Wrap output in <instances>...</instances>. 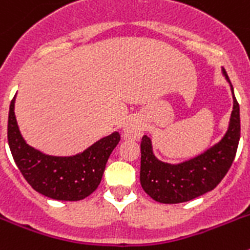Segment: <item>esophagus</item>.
<instances>
[{"instance_id":"1","label":"esophagus","mask_w":250,"mask_h":250,"mask_svg":"<svg viewBox=\"0 0 250 250\" xmlns=\"http://www.w3.org/2000/svg\"><path fill=\"white\" fill-rule=\"evenodd\" d=\"M124 136L130 140H139L143 134V125L138 119H130L125 125H124Z\"/></svg>"}]
</instances>
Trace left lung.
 I'll return each instance as SVG.
<instances>
[{
	"mask_svg": "<svg viewBox=\"0 0 250 250\" xmlns=\"http://www.w3.org/2000/svg\"><path fill=\"white\" fill-rule=\"evenodd\" d=\"M222 72L230 85L233 111L228 130L219 143L189 160L169 164L156 158L149 136L141 139L140 183L155 202L178 204L195 199L213 190L230 169L240 139V114L233 85L224 68Z\"/></svg>",
	"mask_w": 250,
	"mask_h": 250,
	"instance_id": "8db88e82",
	"label": "left lung"
}]
</instances>
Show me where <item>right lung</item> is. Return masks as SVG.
I'll use <instances>...</instances> for the list:
<instances>
[{
	"label": "right lung",
	"mask_w": 250,
	"mask_h": 250,
	"mask_svg": "<svg viewBox=\"0 0 250 250\" xmlns=\"http://www.w3.org/2000/svg\"><path fill=\"white\" fill-rule=\"evenodd\" d=\"M12 99L8 112L7 139L11 154L28 184L55 200L77 202L94 193L103 178L110 154L120 141L114 131L71 156H54L35 149L21 135Z\"/></svg>",
	"instance_id": "add662e5"
}]
</instances>
